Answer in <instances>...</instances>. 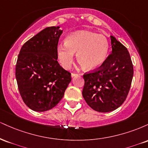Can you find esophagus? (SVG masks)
<instances>
[{"instance_id":"esophagus-1","label":"esophagus","mask_w":148,"mask_h":148,"mask_svg":"<svg viewBox=\"0 0 148 148\" xmlns=\"http://www.w3.org/2000/svg\"><path fill=\"white\" fill-rule=\"evenodd\" d=\"M77 75H78V74H75V73H72V74H71V76H72V78L74 77V76H77Z\"/></svg>"}]
</instances>
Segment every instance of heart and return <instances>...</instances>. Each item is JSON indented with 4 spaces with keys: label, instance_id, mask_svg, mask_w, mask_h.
<instances>
[{
    "label": "heart",
    "instance_id": "1",
    "mask_svg": "<svg viewBox=\"0 0 148 148\" xmlns=\"http://www.w3.org/2000/svg\"><path fill=\"white\" fill-rule=\"evenodd\" d=\"M109 44L102 35L90 31H77L64 39V45L56 47V56L64 69H69L76 53V60L86 70L95 69L104 62Z\"/></svg>",
    "mask_w": 148,
    "mask_h": 148
}]
</instances>
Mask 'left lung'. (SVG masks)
Instances as JSON below:
<instances>
[{"instance_id": "1", "label": "left lung", "mask_w": 148, "mask_h": 148, "mask_svg": "<svg viewBox=\"0 0 148 148\" xmlns=\"http://www.w3.org/2000/svg\"><path fill=\"white\" fill-rule=\"evenodd\" d=\"M111 54L97 70L85 74L82 95L95 111L108 113L117 109L126 99L134 75L130 53L111 35Z\"/></svg>"}]
</instances>
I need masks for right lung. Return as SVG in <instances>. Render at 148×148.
I'll list each match as a JSON object with an SVG mask.
<instances>
[{
	"label": "right lung",
	"mask_w": 148,
	"mask_h": 148,
	"mask_svg": "<svg viewBox=\"0 0 148 148\" xmlns=\"http://www.w3.org/2000/svg\"><path fill=\"white\" fill-rule=\"evenodd\" d=\"M62 30L47 27L22 46L16 79L22 99L33 111L51 109L63 97L71 74L59 64L56 47Z\"/></svg>",
	"instance_id": "1"
}]
</instances>
